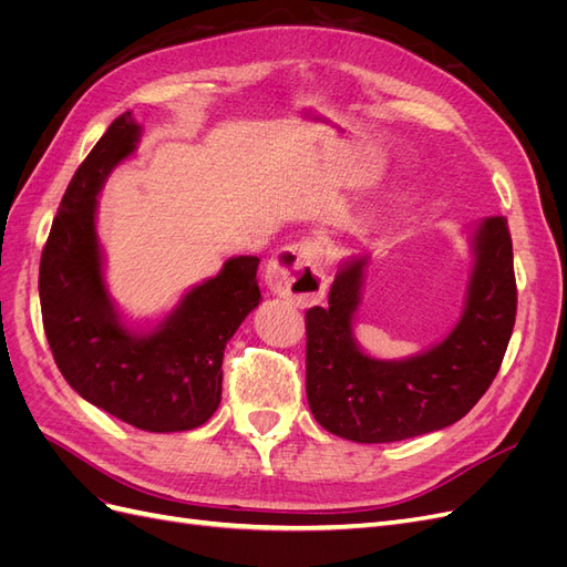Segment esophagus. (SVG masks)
Segmentation results:
<instances>
[{"label":"esophagus","instance_id":"obj_1","mask_svg":"<svg viewBox=\"0 0 567 567\" xmlns=\"http://www.w3.org/2000/svg\"><path fill=\"white\" fill-rule=\"evenodd\" d=\"M267 286L298 307L321 302L326 286V250L317 238H302L277 252L267 265Z\"/></svg>","mask_w":567,"mask_h":567}]
</instances>
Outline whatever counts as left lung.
I'll list each match as a JSON object with an SVG mask.
<instances>
[{"instance_id": "left-lung-1", "label": "left lung", "mask_w": 567, "mask_h": 567, "mask_svg": "<svg viewBox=\"0 0 567 567\" xmlns=\"http://www.w3.org/2000/svg\"><path fill=\"white\" fill-rule=\"evenodd\" d=\"M471 246L475 265L454 331L400 362L359 350L352 323L367 257L340 267L329 305L305 315L307 402L321 427L362 444L398 442L442 431L483 398L502 367L518 307L506 217L480 221Z\"/></svg>"}]
</instances>
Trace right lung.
I'll return each mask as SVG.
<instances>
[{"label": "right lung", "mask_w": 567, "mask_h": 567, "mask_svg": "<svg viewBox=\"0 0 567 567\" xmlns=\"http://www.w3.org/2000/svg\"><path fill=\"white\" fill-rule=\"evenodd\" d=\"M140 134L130 111L115 117L68 184L40 260L42 323L59 371L80 398L142 431L179 433L219 406L227 342L262 300L260 260L231 257L148 333L120 321L104 284L96 196Z\"/></svg>", "instance_id": "add662e5"}]
</instances>
